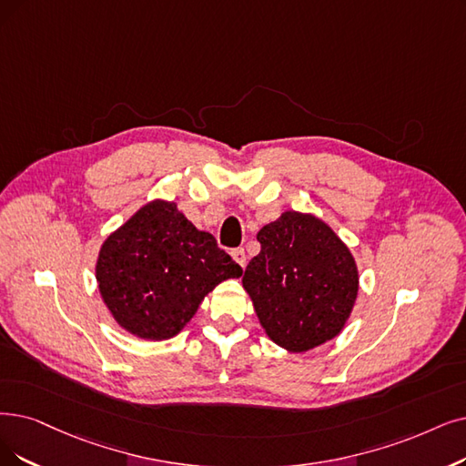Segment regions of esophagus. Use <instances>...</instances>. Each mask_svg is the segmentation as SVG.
<instances>
[{
	"label": "esophagus",
	"mask_w": 466,
	"mask_h": 466,
	"mask_svg": "<svg viewBox=\"0 0 466 466\" xmlns=\"http://www.w3.org/2000/svg\"><path fill=\"white\" fill-rule=\"evenodd\" d=\"M231 256H233V259H235V262H237L240 268L247 266V254H245L243 248H235V250L231 252Z\"/></svg>",
	"instance_id": "1"
}]
</instances>
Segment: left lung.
Here are the masks:
<instances>
[{
  "label": "left lung",
  "instance_id": "left-lung-1",
  "mask_svg": "<svg viewBox=\"0 0 466 466\" xmlns=\"http://www.w3.org/2000/svg\"><path fill=\"white\" fill-rule=\"evenodd\" d=\"M258 256L243 275L268 337L292 353L337 339L360 290L356 258L329 223L287 210L256 235Z\"/></svg>",
  "mask_w": 466,
  "mask_h": 466
}]
</instances>
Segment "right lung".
Returning <instances> with one entry per match:
<instances>
[{
  "label": "right lung",
  "mask_w": 466,
  "mask_h": 466,
  "mask_svg": "<svg viewBox=\"0 0 466 466\" xmlns=\"http://www.w3.org/2000/svg\"><path fill=\"white\" fill-rule=\"evenodd\" d=\"M243 275L214 235L197 229L174 200H151L110 233L99 248L96 279L113 319L141 340H168L183 330L204 296Z\"/></svg>",
  "instance_id": "obj_1"
}]
</instances>
